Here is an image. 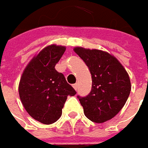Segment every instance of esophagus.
<instances>
[{
    "label": "esophagus",
    "instance_id": "esophagus-1",
    "mask_svg": "<svg viewBox=\"0 0 148 148\" xmlns=\"http://www.w3.org/2000/svg\"><path fill=\"white\" fill-rule=\"evenodd\" d=\"M73 87H74V90H77V88H78V83H75L73 85Z\"/></svg>",
    "mask_w": 148,
    "mask_h": 148
}]
</instances>
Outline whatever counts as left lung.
<instances>
[{
    "instance_id": "1",
    "label": "left lung",
    "mask_w": 148,
    "mask_h": 148,
    "mask_svg": "<svg viewBox=\"0 0 148 148\" xmlns=\"http://www.w3.org/2000/svg\"><path fill=\"white\" fill-rule=\"evenodd\" d=\"M74 51L86 62L92 79L90 94L78 97L84 114L96 123L113 119L125 106L131 90L127 71L107 51L80 47H74Z\"/></svg>"
}]
</instances>
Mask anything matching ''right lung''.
I'll return each mask as SVG.
<instances>
[{
	"mask_svg": "<svg viewBox=\"0 0 148 148\" xmlns=\"http://www.w3.org/2000/svg\"><path fill=\"white\" fill-rule=\"evenodd\" d=\"M65 50V47L55 44L43 48L28 63L19 81L23 108L34 119L45 125L56 122L68 96L76 94L64 75L55 69Z\"/></svg>",
	"mask_w": 148,
	"mask_h": 148,
	"instance_id": "obj_1",
	"label": "right lung"
}]
</instances>
